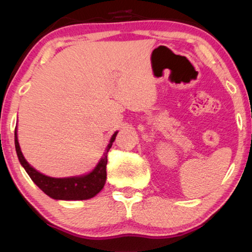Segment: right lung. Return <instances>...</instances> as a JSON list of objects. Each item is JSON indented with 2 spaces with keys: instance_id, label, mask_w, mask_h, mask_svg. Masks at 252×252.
Returning a JSON list of instances; mask_svg holds the SVG:
<instances>
[{
  "instance_id": "right-lung-1",
  "label": "right lung",
  "mask_w": 252,
  "mask_h": 252,
  "mask_svg": "<svg viewBox=\"0 0 252 252\" xmlns=\"http://www.w3.org/2000/svg\"><path fill=\"white\" fill-rule=\"evenodd\" d=\"M118 131L114 132L111 136L110 142L105 149L103 157L101 158L96 167L90 173L84 174L81 177H70V178H51L45 174L36 171L35 169L28 163L24 159L21 151L20 144L18 141V133H14L15 150L18 155L20 163L25 169V171L32 179V181L48 194L50 198L55 200H88L96 195L103 189L106 180V163H108V152L112 143L116 140Z\"/></svg>"
}]
</instances>
